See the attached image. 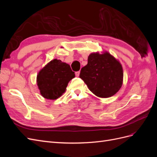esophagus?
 <instances>
[{
    "instance_id": "34e87169",
    "label": "esophagus",
    "mask_w": 157,
    "mask_h": 157,
    "mask_svg": "<svg viewBox=\"0 0 157 157\" xmlns=\"http://www.w3.org/2000/svg\"><path fill=\"white\" fill-rule=\"evenodd\" d=\"M75 75L77 77H78L79 75H80V71H77V72H75Z\"/></svg>"
}]
</instances>
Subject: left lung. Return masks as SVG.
Returning <instances> with one entry per match:
<instances>
[{
	"label": "left lung",
	"instance_id": "left-lung-1",
	"mask_svg": "<svg viewBox=\"0 0 157 157\" xmlns=\"http://www.w3.org/2000/svg\"><path fill=\"white\" fill-rule=\"evenodd\" d=\"M79 77L93 94L106 98L120 90L123 71L119 61L108 52L92 53L88 56V64L81 69Z\"/></svg>",
	"mask_w": 157,
	"mask_h": 157
}]
</instances>
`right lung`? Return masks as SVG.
Listing matches in <instances>:
<instances>
[{"instance_id": "obj_1", "label": "right lung", "mask_w": 157, "mask_h": 157, "mask_svg": "<svg viewBox=\"0 0 157 157\" xmlns=\"http://www.w3.org/2000/svg\"><path fill=\"white\" fill-rule=\"evenodd\" d=\"M75 77L69 64L55 59L40 70L36 82L42 96L56 99L65 92L69 82Z\"/></svg>"}]
</instances>
